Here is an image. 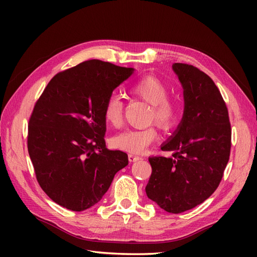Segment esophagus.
Here are the masks:
<instances>
[{"mask_svg": "<svg viewBox=\"0 0 257 257\" xmlns=\"http://www.w3.org/2000/svg\"><path fill=\"white\" fill-rule=\"evenodd\" d=\"M141 160H142V158L136 157V155H134V154H128V161H130L131 163L138 162V161H141Z\"/></svg>", "mask_w": 257, "mask_h": 257, "instance_id": "obj_1", "label": "esophagus"}]
</instances>
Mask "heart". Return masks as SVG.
Instances as JSON below:
<instances>
[{
	"mask_svg": "<svg viewBox=\"0 0 257 257\" xmlns=\"http://www.w3.org/2000/svg\"><path fill=\"white\" fill-rule=\"evenodd\" d=\"M131 92L134 95L152 105L151 119L164 130L176 125L179 118V107L168 99L169 89L157 77L148 76L132 85ZM124 103L120 96L111 94L106 99L103 114L105 121L112 127H120L123 122ZM158 133L153 127L126 130L112 138V146L116 149L130 153H143L155 139Z\"/></svg>",
	"mask_w": 257,
	"mask_h": 257,
	"instance_id": "b5f03b06",
	"label": "heart"
}]
</instances>
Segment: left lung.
<instances>
[{
	"label": "left lung",
	"mask_w": 257,
	"mask_h": 257,
	"mask_svg": "<svg viewBox=\"0 0 257 257\" xmlns=\"http://www.w3.org/2000/svg\"><path fill=\"white\" fill-rule=\"evenodd\" d=\"M173 69L183 88V115L161 146L173 157L149 158L152 174L146 193L165 211L181 213L204 203L219 186L229 160L231 130L213 80L189 64L175 63Z\"/></svg>",
	"instance_id": "8db88e82"
}]
</instances>
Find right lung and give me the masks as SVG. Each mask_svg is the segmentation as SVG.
Masks as SVG:
<instances>
[{
    "mask_svg": "<svg viewBox=\"0 0 257 257\" xmlns=\"http://www.w3.org/2000/svg\"><path fill=\"white\" fill-rule=\"evenodd\" d=\"M134 73L89 60L57 74L29 121L28 150L43 191L58 205L83 211L97 204L127 154L108 150L103 108L112 91Z\"/></svg>",
    "mask_w": 257,
    "mask_h": 257,
    "instance_id": "1",
    "label": "right lung"
}]
</instances>
